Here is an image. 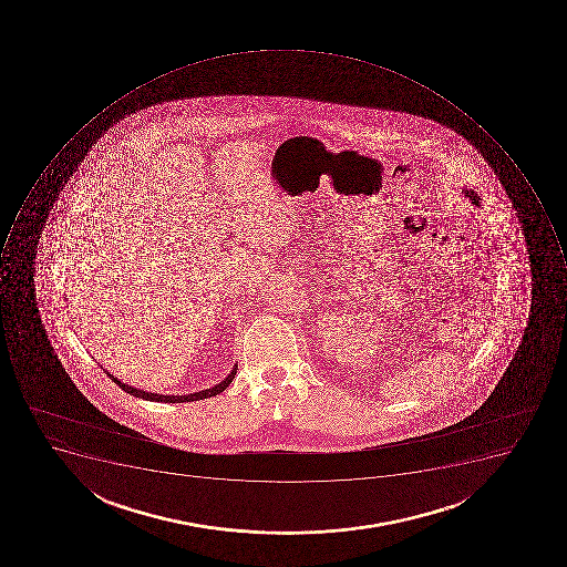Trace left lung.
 <instances>
[{
	"label": "left lung",
	"instance_id": "1",
	"mask_svg": "<svg viewBox=\"0 0 567 567\" xmlns=\"http://www.w3.org/2000/svg\"><path fill=\"white\" fill-rule=\"evenodd\" d=\"M464 197H468L472 200L473 206H481V198H478L477 193L473 192V189H463Z\"/></svg>",
	"mask_w": 567,
	"mask_h": 567
}]
</instances>
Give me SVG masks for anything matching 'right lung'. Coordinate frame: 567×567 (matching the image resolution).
Segmentation results:
<instances>
[{
	"label": "right lung",
	"instance_id": "obj_1",
	"mask_svg": "<svg viewBox=\"0 0 567 567\" xmlns=\"http://www.w3.org/2000/svg\"><path fill=\"white\" fill-rule=\"evenodd\" d=\"M236 372L237 365H234L233 372H230L221 383L216 384L213 389L187 393V395H159V393L143 392V390L134 389V386H130V384L122 383V381L116 380L115 375L110 374V372H107V375H110V380L115 381L124 392L130 393V395H134V398L145 399V401L152 402H192L202 401V399L215 398L218 393L224 392L228 384L233 383L234 378H236Z\"/></svg>",
	"mask_w": 567,
	"mask_h": 567
}]
</instances>
